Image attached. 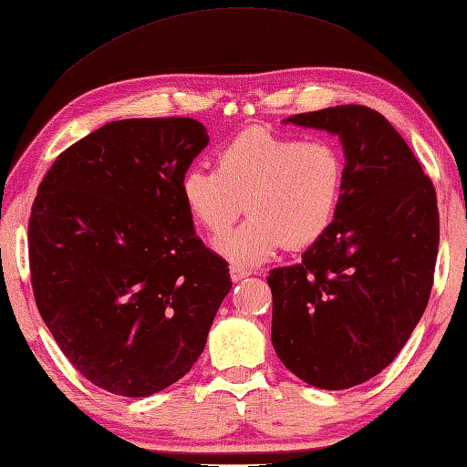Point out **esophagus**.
I'll use <instances>...</instances> for the list:
<instances>
[{
    "instance_id": "esophagus-1",
    "label": "esophagus",
    "mask_w": 467,
    "mask_h": 467,
    "mask_svg": "<svg viewBox=\"0 0 467 467\" xmlns=\"http://www.w3.org/2000/svg\"><path fill=\"white\" fill-rule=\"evenodd\" d=\"M249 274H251V271L243 269V267H239V265H233V267H231V277H233V282H241V279L249 277Z\"/></svg>"
}]
</instances>
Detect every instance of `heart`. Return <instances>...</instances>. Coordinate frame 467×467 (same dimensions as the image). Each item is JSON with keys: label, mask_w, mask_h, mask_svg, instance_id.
Here are the masks:
<instances>
[{"label": "heart", "mask_w": 467, "mask_h": 467, "mask_svg": "<svg viewBox=\"0 0 467 467\" xmlns=\"http://www.w3.org/2000/svg\"><path fill=\"white\" fill-rule=\"evenodd\" d=\"M218 167H192L182 198L212 236L244 212L249 220L216 241L234 265H261L282 249H306L333 224L345 188V161L335 142L302 140L267 129L236 134L218 150Z\"/></svg>", "instance_id": "obj_1"}]
</instances>
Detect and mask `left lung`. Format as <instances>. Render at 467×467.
I'll use <instances>...</instances> for the list:
<instances>
[{"label": "left lung", "instance_id": "left-lung-1", "mask_svg": "<svg viewBox=\"0 0 467 467\" xmlns=\"http://www.w3.org/2000/svg\"><path fill=\"white\" fill-rule=\"evenodd\" d=\"M284 122L337 134L345 188L302 263L269 271L271 343L306 384L345 389L388 368L427 308L439 249L433 182L384 116L335 106Z\"/></svg>", "mask_w": 467, "mask_h": 467}]
</instances>
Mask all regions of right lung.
<instances>
[{
  "mask_svg": "<svg viewBox=\"0 0 467 467\" xmlns=\"http://www.w3.org/2000/svg\"><path fill=\"white\" fill-rule=\"evenodd\" d=\"M193 118L108 122L57 157L28 223L34 298L83 378L142 398L183 378L231 292L193 231L182 177L208 145Z\"/></svg>",
  "mask_w": 467,
  "mask_h": 467,
  "instance_id": "add662e5",
  "label": "right lung"
}]
</instances>
